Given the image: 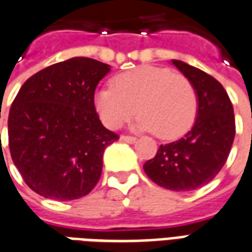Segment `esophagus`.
I'll return each instance as SVG.
<instances>
[{"label":"esophagus","mask_w":252,"mask_h":252,"mask_svg":"<svg viewBox=\"0 0 252 252\" xmlns=\"http://www.w3.org/2000/svg\"><path fill=\"white\" fill-rule=\"evenodd\" d=\"M120 139L123 140V142H126V143H135V142H136V138H135V136H126V135H123Z\"/></svg>","instance_id":"1"}]
</instances>
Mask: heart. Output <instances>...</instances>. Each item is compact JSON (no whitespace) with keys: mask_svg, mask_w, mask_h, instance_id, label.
Instances as JSON below:
<instances>
[{"mask_svg":"<svg viewBox=\"0 0 252 252\" xmlns=\"http://www.w3.org/2000/svg\"><path fill=\"white\" fill-rule=\"evenodd\" d=\"M94 104L110 129L121 128L138 109L136 126L165 140L184 136L198 110L197 94L190 81L158 66H140L116 76L112 87L96 91Z\"/></svg>","mask_w":252,"mask_h":252,"instance_id":"obj_1","label":"heart"}]
</instances>
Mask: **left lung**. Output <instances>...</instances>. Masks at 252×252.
Masks as SVG:
<instances>
[{"label":"left lung","instance_id":"obj_1","mask_svg":"<svg viewBox=\"0 0 252 252\" xmlns=\"http://www.w3.org/2000/svg\"><path fill=\"white\" fill-rule=\"evenodd\" d=\"M171 62L196 90L197 117L184 138L161 145L143 169L164 189L190 191L211 182L225 165L236 133L233 106L214 77L182 61Z\"/></svg>","mask_w":252,"mask_h":252}]
</instances>
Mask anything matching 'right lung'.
I'll list each match as a JSON object with an SVG mask.
<instances>
[{"mask_svg":"<svg viewBox=\"0 0 252 252\" xmlns=\"http://www.w3.org/2000/svg\"><path fill=\"white\" fill-rule=\"evenodd\" d=\"M110 66L71 58L26 81L8 117L12 160L27 186L52 200L87 196L97 184L104 149L119 139L106 129L94 104Z\"/></svg>","mask_w":252,"mask_h":252,"instance_id":"add662e5","label":"right lung"}]
</instances>
